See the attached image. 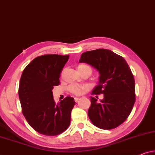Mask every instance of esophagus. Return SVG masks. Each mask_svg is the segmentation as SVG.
I'll list each match as a JSON object with an SVG mask.
<instances>
[{"instance_id": "esophagus-1", "label": "esophagus", "mask_w": 155, "mask_h": 155, "mask_svg": "<svg viewBox=\"0 0 155 155\" xmlns=\"http://www.w3.org/2000/svg\"><path fill=\"white\" fill-rule=\"evenodd\" d=\"M78 100H79V98H78V97H74V100H75V102H78Z\"/></svg>"}]
</instances>
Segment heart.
I'll return each instance as SVG.
<instances>
[{
    "mask_svg": "<svg viewBox=\"0 0 155 155\" xmlns=\"http://www.w3.org/2000/svg\"><path fill=\"white\" fill-rule=\"evenodd\" d=\"M80 66H86V65H80ZM88 88V86L86 85H81V84H71L69 86V90L71 93H72L74 95H81L84 93L87 89Z\"/></svg>",
    "mask_w": 155,
    "mask_h": 155,
    "instance_id": "heart-1",
    "label": "heart"
}]
</instances>
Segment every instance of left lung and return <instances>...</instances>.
<instances>
[{
    "label": "left lung",
    "mask_w": 155,
    "mask_h": 155,
    "mask_svg": "<svg viewBox=\"0 0 155 155\" xmlns=\"http://www.w3.org/2000/svg\"><path fill=\"white\" fill-rule=\"evenodd\" d=\"M79 62L90 64L100 74L98 84L91 94H103L104 98L97 102L91 97L88 115L92 124L105 130L121 125L136 100L134 77L126 61L110 50L97 49L83 53Z\"/></svg>",
    "instance_id": "8db88e82"
}]
</instances>
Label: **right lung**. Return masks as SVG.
Segmentation results:
<instances>
[{
  "label": "right lung",
  "instance_id": "right-lung-1",
  "mask_svg": "<svg viewBox=\"0 0 155 155\" xmlns=\"http://www.w3.org/2000/svg\"><path fill=\"white\" fill-rule=\"evenodd\" d=\"M69 55L37 57L24 69L19 86V97L24 116L39 134L57 136L69 127L74 99L67 97L56 104L54 86L60 84V72Z\"/></svg>",
  "mask_w": 155,
  "mask_h": 155
}]
</instances>
